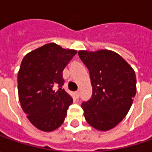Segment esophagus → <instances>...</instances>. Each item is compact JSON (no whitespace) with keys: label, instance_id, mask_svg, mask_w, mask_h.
<instances>
[{"label":"esophagus","instance_id":"1","mask_svg":"<svg viewBox=\"0 0 152 152\" xmlns=\"http://www.w3.org/2000/svg\"><path fill=\"white\" fill-rule=\"evenodd\" d=\"M73 95H74V97H75L76 99H79V91H75V92L73 93Z\"/></svg>","mask_w":152,"mask_h":152}]
</instances>
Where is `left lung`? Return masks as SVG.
<instances>
[{"mask_svg": "<svg viewBox=\"0 0 152 152\" xmlns=\"http://www.w3.org/2000/svg\"><path fill=\"white\" fill-rule=\"evenodd\" d=\"M79 56L89 69L92 85L91 98L81 105L85 119L98 130H109L131 107L136 94L135 73L121 56L111 50H79Z\"/></svg>", "mask_w": 152, "mask_h": 152, "instance_id": "8db88e82", "label": "left lung"}]
</instances>
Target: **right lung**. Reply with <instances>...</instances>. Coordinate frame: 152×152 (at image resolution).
I'll return each mask as SVG.
<instances>
[{
	"instance_id": "add662e5",
	"label": "right lung",
	"mask_w": 152,
	"mask_h": 152,
	"mask_svg": "<svg viewBox=\"0 0 152 152\" xmlns=\"http://www.w3.org/2000/svg\"><path fill=\"white\" fill-rule=\"evenodd\" d=\"M76 54L75 50L50 43L28 53L21 62L18 74L21 107L30 123L42 131L59 128L73 103L71 96L61 89L62 72Z\"/></svg>"
}]
</instances>
